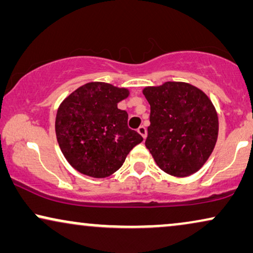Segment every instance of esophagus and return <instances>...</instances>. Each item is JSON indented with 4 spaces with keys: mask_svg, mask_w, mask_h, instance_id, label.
<instances>
[{
    "mask_svg": "<svg viewBox=\"0 0 253 253\" xmlns=\"http://www.w3.org/2000/svg\"><path fill=\"white\" fill-rule=\"evenodd\" d=\"M137 132H139V134H141V136L143 137V139L147 136V129L145 126H140L139 128H137Z\"/></svg>",
    "mask_w": 253,
    "mask_h": 253,
    "instance_id": "obj_1",
    "label": "esophagus"
}]
</instances>
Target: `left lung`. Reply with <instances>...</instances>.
Listing matches in <instances>:
<instances>
[{"instance_id": "1", "label": "left lung", "mask_w": 253, "mask_h": 253, "mask_svg": "<svg viewBox=\"0 0 253 253\" xmlns=\"http://www.w3.org/2000/svg\"><path fill=\"white\" fill-rule=\"evenodd\" d=\"M150 105L145 145L156 165L169 175L189 176L212 153L218 117L209 98L195 86L167 82L143 88Z\"/></svg>"}]
</instances>
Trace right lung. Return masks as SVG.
<instances>
[{
  "instance_id": "1",
  "label": "right lung",
  "mask_w": 253,
  "mask_h": 253,
  "mask_svg": "<svg viewBox=\"0 0 253 253\" xmlns=\"http://www.w3.org/2000/svg\"><path fill=\"white\" fill-rule=\"evenodd\" d=\"M127 88L107 83H87L60 104L56 135L62 153L73 168L91 177H107L125 162L143 137L127 125L128 114L118 103Z\"/></svg>"
}]
</instances>
